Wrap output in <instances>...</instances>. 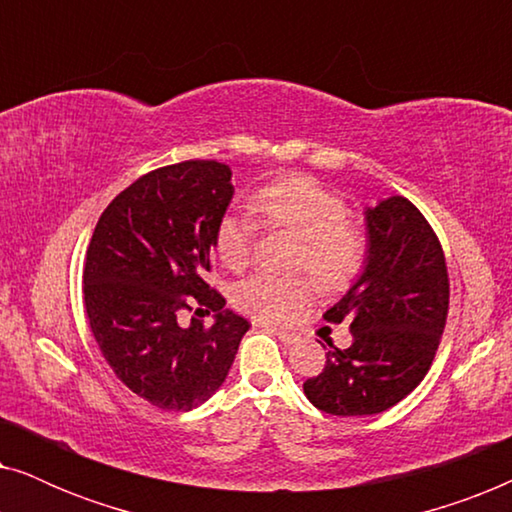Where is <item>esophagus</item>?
Here are the masks:
<instances>
[{"instance_id": "1", "label": "esophagus", "mask_w": 512, "mask_h": 512, "mask_svg": "<svg viewBox=\"0 0 512 512\" xmlns=\"http://www.w3.org/2000/svg\"><path fill=\"white\" fill-rule=\"evenodd\" d=\"M270 331L275 333L277 338L284 342V345H293V342L298 340V335H296V333H291V331H284V328H270Z\"/></svg>"}]
</instances>
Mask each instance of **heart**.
Here are the masks:
<instances>
[{"instance_id": "heart-1", "label": "heart", "mask_w": 512, "mask_h": 512, "mask_svg": "<svg viewBox=\"0 0 512 512\" xmlns=\"http://www.w3.org/2000/svg\"><path fill=\"white\" fill-rule=\"evenodd\" d=\"M251 212L270 228L298 235L293 268L310 270L324 289H342L366 268L370 240L366 228L347 216V202L310 174H286L251 198ZM256 226L244 216H223L214 233V251L230 270L247 268ZM312 296L307 275L258 272L242 279L233 303L261 321H284Z\"/></svg>"}]
</instances>
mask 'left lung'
<instances>
[{"label":"left lung","mask_w":512,"mask_h":512,"mask_svg":"<svg viewBox=\"0 0 512 512\" xmlns=\"http://www.w3.org/2000/svg\"><path fill=\"white\" fill-rule=\"evenodd\" d=\"M363 275L324 319L349 321L352 345L328 342L324 370L303 384L314 408L377 415L403 401L436 359L450 310L445 251L426 216L403 195L368 209Z\"/></svg>","instance_id":"left-lung-1"}]
</instances>
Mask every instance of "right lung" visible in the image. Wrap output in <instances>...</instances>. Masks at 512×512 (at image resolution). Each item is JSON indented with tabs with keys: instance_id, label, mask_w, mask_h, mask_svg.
Instances as JSON below:
<instances>
[{
	"instance_id": "obj_1",
	"label": "right lung",
	"mask_w": 512,
	"mask_h": 512,
	"mask_svg": "<svg viewBox=\"0 0 512 512\" xmlns=\"http://www.w3.org/2000/svg\"><path fill=\"white\" fill-rule=\"evenodd\" d=\"M233 198L230 167L184 160L116 195L83 263L90 333L118 380L160 410L186 412L226 380L249 321L207 284L219 221ZM194 319L183 324V314ZM217 312L212 327L198 320Z\"/></svg>"
}]
</instances>
